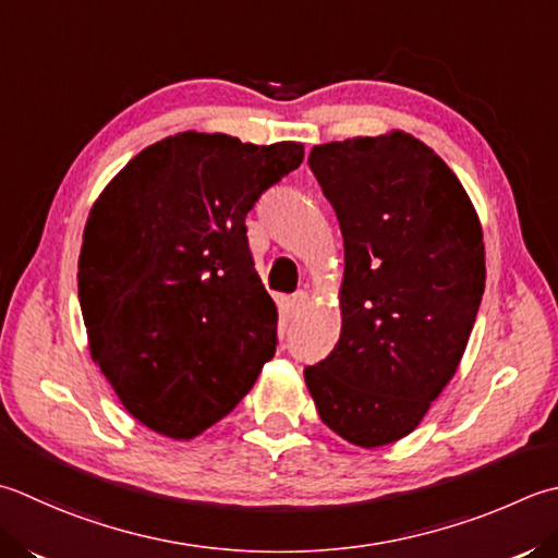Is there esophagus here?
Masks as SVG:
<instances>
[{"label":"esophagus","instance_id":"obj_1","mask_svg":"<svg viewBox=\"0 0 558 558\" xmlns=\"http://www.w3.org/2000/svg\"><path fill=\"white\" fill-rule=\"evenodd\" d=\"M307 300H310V294L304 292V290L294 292L292 298L288 300V310H290V314H298V312H302V310H304V304H307Z\"/></svg>","mask_w":558,"mask_h":558}]
</instances>
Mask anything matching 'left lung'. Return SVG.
Returning <instances> with one entry per match:
<instances>
[{
  "mask_svg": "<svg viewBox=\"0 0 558 558\" xmlns=\"http://www.w3.org/2000/svg\"><path fill=\"white\" fill-rule=\"evenodd\" d=\"M343 234L341 338L304 381L343 440L381 447L457 373L482 304L484 234L452 169L407 133L312 147Z\"/></svg>",
  "mask_w": 558,
  "mask_h": 558,
  "instance_id": "8db88e82",
  "label": "left lung"
}]
</instances>
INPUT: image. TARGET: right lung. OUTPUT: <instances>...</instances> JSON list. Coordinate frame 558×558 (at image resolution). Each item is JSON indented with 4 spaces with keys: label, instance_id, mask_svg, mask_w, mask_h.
Here are the masks:
<instances>
[{
    "label": "right lung",
    "instance_id": "right-lung-1",
    "mask_svg": "<svg viewBox=\"0 0 558 558\" xmlns=\"http://www.w3.org/2000/svg\"><path fill=\"white\" fill-rule=\"evenodd\" d=\"M300 142L179 133L142 149L92 207L80 254L89 351L133 416L173 440L225 418L276 355L278 310L246 215Z\"/></svg>",
    "mask_w": 558,
    "mask_h": 558
}]
</instances>
